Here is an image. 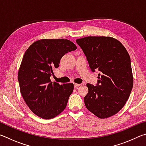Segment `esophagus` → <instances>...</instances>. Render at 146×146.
I'll return each instance as SVG.
<instances>
[{
    "instance_id": "1",
    "label": "esophagus",
    "mask_w": 146,
    "mask_h": 146,
    "mask_svg": "<svg viewBox=\"0 0 146 146\" xmlns=\"http://www.w3.org/2000/svg\"><path fill=\"white\" fill-rule=\"evenodd\" d=\"M81 86L80 84H76V83H74V87H75V88H77L78 86Z\"/></svg>"
}]
</instances>
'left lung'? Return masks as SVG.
Returning a JSON list of instances; mask_svg holds the SVG:
<instances>
[{"instance_id":"1","label":"left lung","mask_w":146,"mask_h":146,"mask_svg":"<svg viewBox=\"0 0 146 146\" xmlns=\"http://www.w3.org/2000/svg\"><path fill=\"white\" fill-rule=\"evenodd\" d=\"M92 71L98 74L97 86L87 84L86 108L100 118L115 115L125 104L133 86L131 59L122 44L110 36L76 39Z\"/></svg>"}]
</instances>
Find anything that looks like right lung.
Segmentation results:
<instances>
[{"label": "right lung", "instance_id": "obj_1", "mask_svg": "<svg viewBox=\"0 0 146 146\" xmlns=\"http://www.w3.org/2000/svg\"><path fill=\"white\" fill-rule=\"evenodd\" d=\"M76 49L67 39H41L26 51L18 72L20 90L27 106L38 117L51 119L66 108L73 84L53 83L50 76L61 58Z\"/></svg>", "mask_w": 146, "mask_h": 146}]
</instances>
